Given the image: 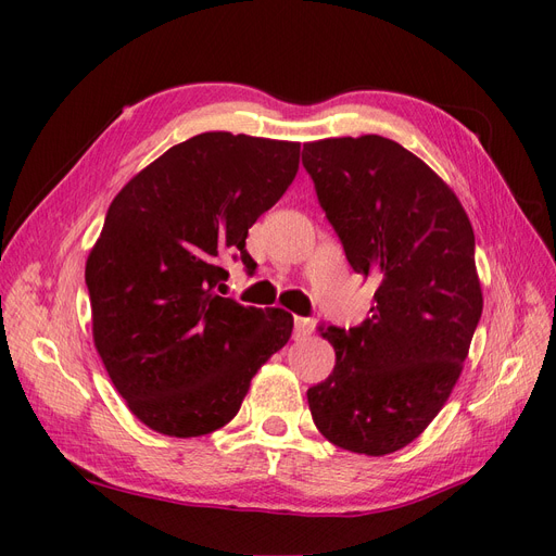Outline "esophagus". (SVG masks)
Returning <instances> with one entry per match:
<instances>
[{
  "mask_svg": "<svg viewBox=\"0 0 556 556\" xmlns=\"http://www.w3.org/2000/svg\"><path fill=\"white\" fill-rule=\"evenodd\" d=\"M315 329V323L311 317H294V333L296 339H306V336H311Z\"/></svg>",
  "mask_w": 556,
  "mask_h": 556,
  "instance_id": "34e87169",
  "label": "esophagus"
}]
</instances>
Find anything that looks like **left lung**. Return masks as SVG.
I'll return each instance as SVG.
<instances>
[{
	"label": "left lung",
	"instance_id": "8db88e82",
	"mask_svg": "<svg viewBox=\"0 0 556 556\" xmlns=\"http://www.w3.org/2000/svg\"><path fill=\"white\" fill-rule=\"evenodd\" d=\"M301 162L350 266L378 285L359 327L319 325L336 366L308 390L311 415L329 443L380 457L427 429L462 374L482 315L473 227L422 160L378 134L306 143Z\"/></svg>",
	"mask_w": 556,
	"mask_h": 556
}]
</instances>
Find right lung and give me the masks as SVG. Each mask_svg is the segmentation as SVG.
<instances>
[{"label":"right lung","instance_id":"right-lung-1","mask_svg":"<svg viewBox=\"0 0 556 556\" xmlns=\"http://www.w3.org/2000/svg\"><path fill=\"white\" fill-rule=\"evenodd\" d=\"M299 143L206 131L166 150L109 206L86 264L92 336L141 422L176 439L225 427L252 376L290 341L280 308L220 296L223 257L290 188Z\"/></svg>","mask_w":556,"mask_h":556}]
</instances>
